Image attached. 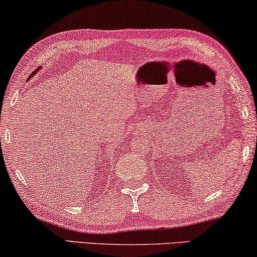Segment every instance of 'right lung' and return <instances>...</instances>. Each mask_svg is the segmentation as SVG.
Returning <instances> with one entry per match:
<instances>
[{
  "label": "right lung",
  "mask_w": 257,
  "mask_h": 257,
  "mask_svg": "<svg viewBox=\"0 0 257 257\" xmlns=\"http://www.w3.org/2000/svg\"><path fill=\"white\" fill-rule=\"evenodd\" d=\"M37 70H39V68H38V69H36V70H34V71L32 72V74H31V76H33L34 74H36V72H37ZM31 76H30V77H31Z\"/></svg>",
  "instance_id": "1"
}]
</instances>
